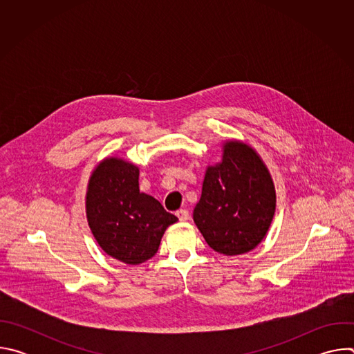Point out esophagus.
<instances>
[{
	"label": "esophagus",
	"mask_w": 354,
	"mask_h": 354,
	"mask_svg": "<svg viewBox=\"0 0 354 354\" xmlns=\"http://www.w3.org/2000/svg\"><path fill=\"white\" fill-rule=\"evenodd\" d=\"M176 216H178V218H179L180 221H187V220H189V212L185 210V209L178 210V212H176Z\"/></svg>",
	"instance_id": "34e87169"
}]
</instances>
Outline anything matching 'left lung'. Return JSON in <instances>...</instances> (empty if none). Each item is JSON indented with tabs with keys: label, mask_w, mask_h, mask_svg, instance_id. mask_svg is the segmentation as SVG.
<instances>
[{
	"label": "left lung",
	"mask_w": 354,
	"mask_h": 354,
	"mask_svg": "<svg viewBox=\"0 0 354 354\" xmlns=\"http://www.w3.org/2000/svg\"><path fill=\"white\" fill-rule=\"evenodd\" d=\"M221 151V161L206 168L193 220L212 249L235 257L255 249L266 236L276 212V190L250 144L231 138Z\"/></svg>",
	"instance_id": "obj_1"
}]
</instances>
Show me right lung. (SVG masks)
Here are the masks:
<instances>
[{"instance_id": "1", "label": "right lung", "mask_w": 354, "mask_h": 354, "mask_svg": "<svg viewBox=\"0 0 354 354\" xmlns=\"http://www.w3.org/2000/svg\"><path fill=\"white\" fill-rule=\"evenodd\" d=\"M140 169L109 156L93 168L85 194L88 225L106 255L126 265L153 258L167 228L178 221L153 196L140 192Z\"/></svg>"}]
</instances>
